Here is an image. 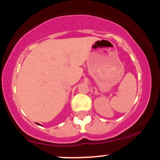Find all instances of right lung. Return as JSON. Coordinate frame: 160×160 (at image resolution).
Returning a JSON list of instances; mask_svg holds the SVG:
<instances>
[{"mask_svg": "<svg viewBox=\"0 0 160 160\" xmlns=\"http://www.w3.org/2000/svg\"><path fill=\"white\" fill-rule=\"evenodd\" d=\"M37 124H39V123H37Z\"/></svg>", "mask_w": 160, "mask_h": 160, "instance_id": "add662e5", "label": "right lung"}]
</instances>
